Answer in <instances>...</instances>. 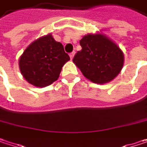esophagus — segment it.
Listing matches in <instances>:
<instances>
[{"label": "esophagus", "instance_id": "esophagus-1", "mask_svg": "<svg viewBox=\"0 0 147 147\" xmlns=\"http://www.w3.org/2000/svg\"><path fill=\"white\" fill-rule=\"evenodd\" d=\"M74 54H75V52H72V53H69V57H70L71 59H73V58H74Z\"/></svg>", "mask_w": 147, "mask_h": 147}]
</instances>
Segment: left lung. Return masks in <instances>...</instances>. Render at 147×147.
Masks as SVG:
<instances>
[{"instance_id":"1","label":"left lung","mask_w":147,"mask_h":147,"mask_svg":"<svg viewBox=\"0 0 147 147\" xmlns=\"http://www.w3.org/2000/svg\"><path fill=\"white\" fill-rule=\"evenodd\" d=\"M79 43L82 49L77 52L73 61L87 79L101 84L119 74L124 55L115 43L101 34L84 36Z\"/></svg>"}]
</instances>
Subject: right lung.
<instances>
[{
    "label": "right lung",
    "instance_id": "1",
    "mask_svg": "<svg viewBox=\"0 0 147 147\" xmlns=\"http://www.w3.org/2000/svg\"><path fill=\"white\" fill-rule=\"evenodd\" d=\"M69 59L63 44L49 34L27 47L20 58L19 67L28 83L45 87L58 79L62 67Z\"/></svg>",
    "mask_w": 147,
    "mask_h": 147
}]
</instances>
